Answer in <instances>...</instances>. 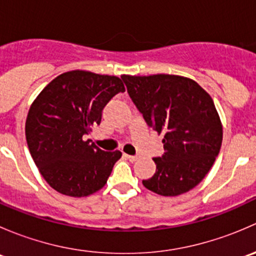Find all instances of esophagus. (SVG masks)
<instances>
[{"label": "esophagus", "instance_id": "obj_1", "mask_svg": "<svg viewBox=\"0 0 256 256\" xmlns=\"http://www.w3.org/2000/svg\"><path fill=\"white\" fill-rule=\"evenodd\" d=\"M125 157L128 160V161H131V162H135V161H138V156H132V154H125Z\"/></svg>", "mask_w": 256, "mask_h": 256}]
</instances>
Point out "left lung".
Masks as SVG:
<instances>
[{"mask_svg":"<svg viewBox=\"0 0 256 256\" xmlns=\"http://www.w3.org/2000/svg\"><path fill=\"white\" fill-rule=\"evenodd\" d=\"M121 79L147 125L164 134V154L154 158L156 174L142 184L164 197L194 188L213 166L223 138L210 95L194 80L180 76H122Z\"/></svg>","mask_w":256,"mask_h":256,"instance_id":"obj_1","label":"left lung"}]
</instances>
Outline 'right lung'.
I'll return each mask as SVG.
<instances>
[{"instance_id":"add662e5","label":"right lung","mask_w":256,"mask_h":256,"mask_svg":"<svg viewBox=\"0 0 256 256\" xmlns=\"http://www.w3.org/2000/svg\"><path fill=\"white\" fill-rule=\"evenodd\" d=\"M124 92L118 76L73 70L52 80L34 100L26 138L36 166L56 192L86 197L108 182L121 152L102 151L82 136L102 122L108 102Z\"/></svg>"}]
</instances>
